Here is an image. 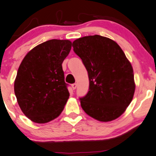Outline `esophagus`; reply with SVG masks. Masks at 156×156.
<instances>
[{"label":"esophagus","instance_id":"34e87169","mask_svg":"<svg viewBox=\"0 0 156 156\" xmlns=\"http://www.w3.org/2000/svg\"><path fill=\"white\" fill-rule=\"evenodd\" d=\"M76 88H77V84H76V83L72 84V88H73V89L75 90Z\"/></svg>","mask_w":156,"mask_h":156}]
</instances>
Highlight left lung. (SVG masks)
Returning <instances> with one entry per match:
<instances>
[{"instance_id": "left-lung-1", "label": "left lung", "mask_w": 156, "mask_h": 156, "mask_svg": "<svg viewBox=\"0 0 156 156\" xmlns=\"http://www.w3.org/2000/svg\"><path fill=\"white\" fill-rule=\"evenodd\" d=\"M73 47L89 80L88 93L79 98L82 109L98 121L117 119L131 103L135 93L130 62L117 43L100 35L76 39Z\"/></svg>"}]
</instances>
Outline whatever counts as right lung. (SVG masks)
Masks as SVG:
<instances>
[{"label": "right lung", "mask_w": 156, "mask_h": 156, "mask_svg": "<svg viewBox=\"0 0 156 156\" xmlns=\"http://www.w3.org/2000/svg\"><path fill=\"white\" fill-rule=\"evenodd\" d=\"M69 40L51 39L27 53L18 70L14 92L21 111L43 124L58 117L68 101L62 64L71 50Z\"/></svg>", "instance_id": "right-lung-1"}]
</instances>
